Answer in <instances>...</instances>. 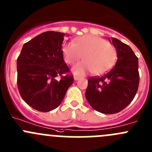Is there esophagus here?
<instances>
[{
  "instance_id": "34e87169",
  "label": "esophagus",
  "mask_w": 152,
  "mask_h": 152,
  "mask_svg": "<svg viewBox=\"0 0 152 152\" xmlns=\"http://www.w3.org/2000/svg\"><path fill=\"white\" fill-rule=\"evenodd\" d=\"M73 79H74L75 81H77V80H79V79H80V77H79V76H74Z\"/></svg>"
}]
</instances>
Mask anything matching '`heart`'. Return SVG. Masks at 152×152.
I'll list each match as a JSON object with an SVG mask.
<instances>
[{
    "label": "heart",
    "instance_id": "heart-1",
    "mask_svg": "<svg viewBox=\"0 0 152 152\" xmlns=\"http://www.w3.org/2000/svg\"><path fill=\"white\" fill-rule=\"evenodd\" d=\"M64 59L73 65L83 56L85 61L73 67L75 74L84 75L88 72L103 74L114 66L117 51L112 44L96 35L87 34L74 39V43L67 42L62 47Z\"/></svg>",
    "mask_w": 152,
    "mask_h": 152
}]
</instances>
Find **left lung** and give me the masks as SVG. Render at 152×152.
Returning <instances> with one entry per match:
<instances>
[{"label":"left lung","instance_id":"8db88e82","mask_svg":"<svg viewBox=\"0 0 152 152\" xmlns=\"http://www.w3.org/2000/svg\"><path fill=\"white\" fill-rule=\"evenodd\" d=\"M117 51L115 65L101 77H91L85 97L90 106L104 114L119 113L129 104L139 85L138 59L132 48L116 38L109 39Z\"/></svg>","mask_w":152,"mask_h":152}]
</instances>
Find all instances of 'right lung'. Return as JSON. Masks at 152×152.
I'll return each instance as SVG.
<instances>
[{"label": "right lung", "instance_id": "1", "mask_svg": "<svg viewBox=\"0 0 152 152\" xmlns=\"http://www.w3.org/2000/svg\"><path fill=\"white\" fill-rule=\"evenodd\" d=\"M65 34L45 31L23 45L17 60L18 87L32 108L47 113L58 107L73 82L63 59ZM60 75L61 79L56 77Z\"/></svg>", "mask_w": 152, "mask_h": 152}]
</instances>
